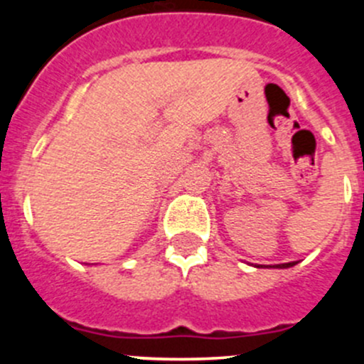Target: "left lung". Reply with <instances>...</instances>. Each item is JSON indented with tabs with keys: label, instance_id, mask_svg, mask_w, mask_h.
Returning <instances> with one entry per match:
<instances>
[{
	"label": "left lung",
	"instance_id": "8db88e82",
	"mask_svg": "<svg viewBox=\"0 0 364 364\" xmlns=\"http://www.w3.org/2000/svg\"><path fill=\"white\" fill-rule=\"evenodd\" d=\"M294 264L296 262H285V264H277V266H269V267H278V269H287V267H292V266H294ZM257 267H262V266H257Z\"/></svg>",
	"mask_w": 364,
	"mask_h": 364
}]
</instances>
